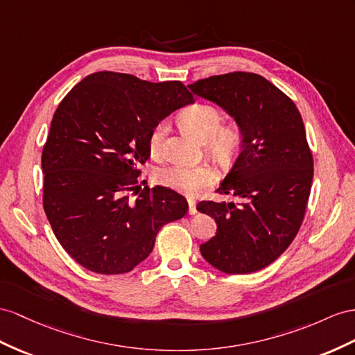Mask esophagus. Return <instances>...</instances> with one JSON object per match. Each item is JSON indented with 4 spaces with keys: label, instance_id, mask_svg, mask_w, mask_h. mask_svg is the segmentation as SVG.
Segmentation results:
<instances>
[{
    "label": "esophagus",
    "instance_id": "obj_1",
    "mask_svg": "<svg viewBox=\"0 0 355 355\" xmlns=\"http://www.w3.org/2000/svg\"><path fill=\"white\" fill-rule=\"evenodd\" d=\"M187 204H189V213L190 214H196V202L193 198H187Z\"/></svg>",
    "mask_w": 355,
    "mask_h": 355
}]
</instances>
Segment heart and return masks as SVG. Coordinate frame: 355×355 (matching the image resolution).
Returning <instances> with one entry per match:
<instances>
[{"mask_svg":"<svg viewBox=\"0 0 355 355\" xmlns=\"http://www.w3.org/2000/svg\"><path fill=\"white\" fill-rule=\"evenodd\" d=\"M180 121L193 132L199 139H207V147L219 162H230L241 148L244 135L235 123L222 124L223 115L219 107L210 103H195L183 109ZM169 123L160 120L153 125L148 136L150 151L154 157H163L166 153ZM216 172L207 163L189 165L174 162L156 171V181L160 186L178 190L187 195H196L199 190L214 183Z\"/></svg>","mask_w":355,"mask_h":355,"instance_id":"obj_1","label":"heart"}]
</instances>
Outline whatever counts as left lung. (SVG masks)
<instances>
[{
	"instance_id": "1",
	"label": "left lung",
	"mask_w": 355,
	"mask_h": 355,
	"mask_svg": "<svg viewBox=\"0 0 355 355\" xmlns=\"http://www.w3.org/2000/svg\"><path fill=\"white\" fill-rule=\"evenodd\" d=\"M193 94L235 118L244 141L219 189L237 202L201 201L196 210L217 223L201 244L204 259L226 275H246L284 253L303 223L313 157L295 103L270 80L249 71L199 79Z\"/></svg>"
}]
</instances>
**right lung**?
<instances>
[{
    "instance_id": "obj_1",
    "label": "right lung",
    "mask_w": 355,
    "mask_h": 355,
    "mask_svg": "<svg viewBox=\"0 0 355 355\" xmlns=\"http://www.w3.org/2000/svg\"><path fill=\"white\" fill-rule=\"evenodd\" d=\"M193 103L180 80L97 71L61 100L42 151L43 208L57 240L84 268L123 275L147 258L163 225L189 205L169 187L138 189L153 125ZM141 190V189H139Z\"/></svg>"
}]
</instances>
